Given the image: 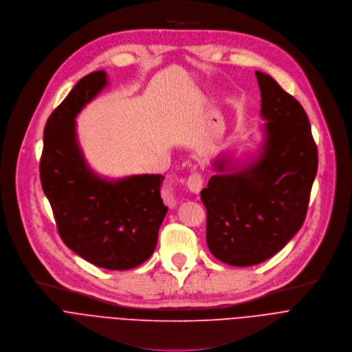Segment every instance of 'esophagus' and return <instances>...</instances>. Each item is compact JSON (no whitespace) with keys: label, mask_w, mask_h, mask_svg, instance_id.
Listing matches in <instances>:
<instances>
[{"label":"esophagus","mask_w":352,"mask_h":352,"mask_svg":"<svg viewBox=\"0 0 352 352\" xmlns=\"http://www.w3.org/2000/svg\"><path fill=\"white\" fill-rule=\"evenodd\" d=\"M202 184H204V180H202V176L198 170H194L188 177H187V187L191 192L194 194H198L202 188Z\"/></svg>","instance_id":"esophagus-1"}]
</instances>
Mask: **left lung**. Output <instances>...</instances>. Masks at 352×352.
<instances>
[{"mask_svg": "<svg viewBox=\"0 0 352 352\" xmlns=\"http://www.w3.org/2000/svg\"><path fill=\"white\" fill-rule=\"evenodd\" d=\"M265 124L262 157L232 175H215L202 188L206 244L233 266L263 262L301 229L318 170V147L302 105L276 80L255 72ZM223 170L222 162L217 165Z\"/></svg>", "mask_w": 352, "mask_h": 352, "instance_id": "1", "label": "left lung"}]
</instances>
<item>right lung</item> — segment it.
Listing matches in <instances>:
<instances>
[{
    "label": "right lung",
    "instance_id": "1",
    "mask_svg": "<svg viewBox=\"0 0 352 352\" xmlns=\"http://www.w3.org/2000/svg\"><path fill=\"white\" fill-rule=\"evenodd\" d=\"M105 85L104 70L85 76L50 115L40 180L66 247L98 267L126 270L146 262L157 247L168 212L161 198L165 177L140 175L107 182L86 165L75 118Z\"/></svg>",
    "mask_w": 352,
    "mask_h": 352
}]
</instances>
